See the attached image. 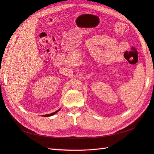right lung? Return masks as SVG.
<instances>
[{
  "mask_svg": "<svg viewBox=\"0 0 154 154\" xmlns=\"http://www.w3.org/2000/svg\"><path fill=\"white\" fill-rule=\"evenodd\" d=\"M60 110V109H59V110H57V111H55V112H54L51 113V114H46V115H44L43 116H44V117H49V116H53V115L57 113V112H58Z\"/></svg>",
  "mask_w": 154,
  "mask_h": 154,
  "instance_id": "right-lung-1",
  "label": "right lung"
}]
</instances>
